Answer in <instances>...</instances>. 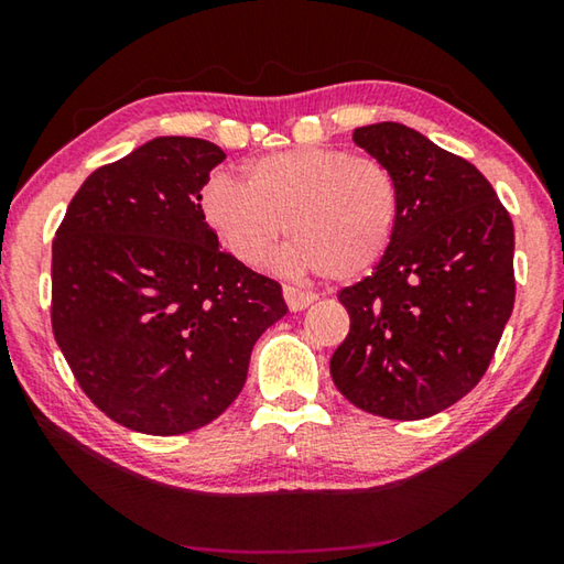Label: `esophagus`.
Returning a JSON list of instances; mask_svg holds the SVG:
<instances>
[{"label":"esophagus","instance_id":"obj_1","mask_svg":"<svg viewBox=\"0 0 564 564\" xmlns=\"http://www.w3.org/2000/svg\"><path fill=\"white\" fill-rule=\"evenodd\" d=\"M283 299H285V303H289L291 311H303V308H308L313 301H316V293L293 289V285H283Z\"/></svg>","mask_w":564,"mask_h":564}]
</instances>
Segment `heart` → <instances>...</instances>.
Instances as JSON below:
<instances>
[{
  "label": "heart",
  "mask_w": 564,
  "mask_h": 564,
  "mask_svg": "<svg viewBox=\"0 0 564 564\" xmlns=\"http://www.w3.org/2000/svg\"><path fill=\"white\" fill-rule=\"evenodd\" d=\"M243 178L214 176L202 214L234 259L261 265L283 234V265L350 281L388 253L400 218V186L376 159L303 147L251 161Z\"/></svg>",
  "instance_id": "b5f03b06"
}]
</instances>
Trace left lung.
Masks as SVG:
<instances>
[{
  "label": "left lung",
  "mask_w": 564,
  "mask_h": 564,
  "mask_svg": "<svg viewBox=\"0 0 564 564\" xmlns=\"http://www.w3.org/2000/svg\"><path fill=\"white\" fill-rule=\"evenodd\" d=\"M352 141L393 171L400 218L388 253L338 293L350 330L330 358L352 405L423 420L480 383L514 305V228L470 161L395 121Z\"/></svg>",
  "instance_id": "left-lung-1"
}]
</instances>
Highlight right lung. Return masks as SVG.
Listing matches in <instances>:
<instances>
[{
	"instance_id": "add662e5",
	"label": "right lung",
	"mask_w": 564,
	"mask_h": 564,
	"mask_svg": "<svg viewBox=\"0 0 564 564\" xmlns=\"http://www.w3.org/2000/svg\"><path fill=\"white\" fill-rule=\"evenodd\" d=\"M212 141L156 137L76 191L52 246V328L76 383L119 425L181 435L241 393L281 285L218 248L202 214Z\"/></svg>"
}]
</instances>
